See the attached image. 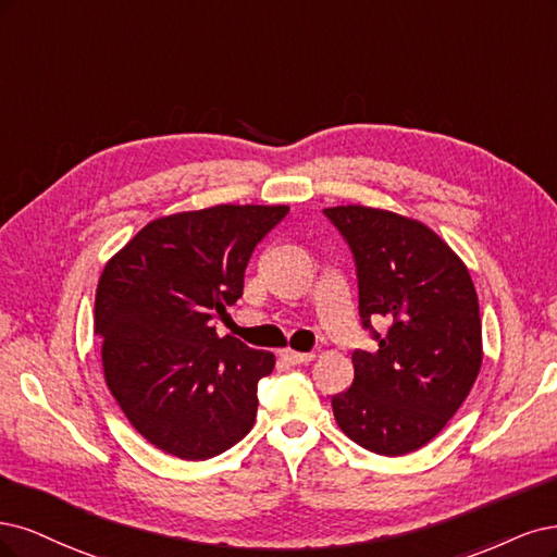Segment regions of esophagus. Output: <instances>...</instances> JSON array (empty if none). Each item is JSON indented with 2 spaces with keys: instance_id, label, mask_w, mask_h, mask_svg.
I'll list each match as a JSON object with an SVG mask.
<instances>
[{
  "instance_id": "esophagus-1",
  "label": "esophagus",
  "mask_w": 557,
  "mask_h": 557,
  "mask_svg": "<svg viewBox=\"0 0 557 557\" xmlns=\"http://www.w3.org/2000/svg\"><path fill=\"white\" fill-rule=\"evenodd\" d=\"M280 356L284 358L286 363H292V366H300V363H310L312 358H314V354H302V351H294V349H282L280 351Z\"/></svg>"
}]
</instances>
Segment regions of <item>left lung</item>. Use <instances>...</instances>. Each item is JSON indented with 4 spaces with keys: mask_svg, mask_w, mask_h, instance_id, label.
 <instances>
[{
    "mask_svg": "<svg viewBox=\"0 0 557 557\" xmlns=\"http://www.w3.org/2000/svg\"><path fill=\"white\" fill-rule=\"evenodd\" d=\"M326 218L347 238L363 326H392L374 351L351 354L354 382L333 396L343 433L380 456L425 446L470 396L481 370L479 298L468 265L437 233L405 214L335 206Z\"/></svg>",
    "mask_w": 557,
    "mask_h": 557,
    "instance_id": "8db88e82",
    "label": "left lung"
}]
</instances>
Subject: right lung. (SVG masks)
<instances>
[{
	"mask_svg": "<svg viewBox=\"0 0 557 557\" xmlns=\"http://www.w3.org/2000/svg\"><path fill=\"white\" fill-rule=\"evenodd\" d=\"M289 206L166 214L103 265L95 300L103 380L140 437L183 460L238 444L257 419L275 356L220 337L214 321L243 296L255 247Z\"/></svg>",
	"mask_w": 557,
	"mask_h": 557,
	"instance_id": "obj_1",
	"label": "right lung"
}]
</instances>
